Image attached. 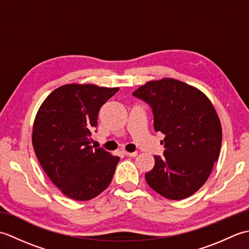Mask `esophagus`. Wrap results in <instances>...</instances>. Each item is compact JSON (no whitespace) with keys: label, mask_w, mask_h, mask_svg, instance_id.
I'll return each mask as SVG.
<instances>
[{"label":"esophagus","mask_w":249,"mask_h":249,"mask_svg":"<svg viewBox=\"0 0 249 249\" xmlns=\"http://www.w3.org/2000/svg\"><path fill=\"white\" fill-rule=\"evenodd\" d=\"M125 153V155L126 156H128V157H136L137 156V154H138V153L137 152H133V153H130V152H124Z\"/></svg>","instance_id":"34e87169"}]
</instances>
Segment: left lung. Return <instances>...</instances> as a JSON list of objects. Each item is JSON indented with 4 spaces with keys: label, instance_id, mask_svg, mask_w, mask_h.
I'll use <instances>...</instances> for the list:
<instances>
[{
    "label": "left lung",
    "instance_id": "obj_1",
    "mask_svg": "<svg viewBox=\"0 0 249 249\" xmlns=\"http://www.w3.org/2000/svg\"><path fill=\"white\" fill-rule=\"evenodd\" d=\"M133 95L151 106L154 128L165 135L163 156H154L146 183L170 200L194 195L219 156L223 131L213 104L199 89L173 78L147 81Z\"/></svg>",
    "mask_w": 249,
    "mask_h": 249
}]
</instances>
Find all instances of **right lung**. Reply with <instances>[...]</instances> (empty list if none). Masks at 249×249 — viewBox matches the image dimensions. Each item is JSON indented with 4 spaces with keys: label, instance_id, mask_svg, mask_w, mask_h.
<instances>
[{
    "label": "right lung",
    "instance_id": "right-lung-1",
    "mask_svg": "<svg viewBox=\"0 0 249 249\" xmlns=\"http://www.w3.org/2000/svg\"><path fill=\"white\" fill-rule=\"evenodd\" d=\"M119 91L70 83L51 92L37 111L32 143L41 168L66 197L87 201L109 186L120 160L89 144L99 109Z\"/></svg>",
    "mask_w": 249,
    "mask_h": 249
}]
</instances>
